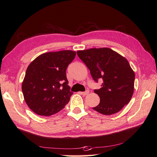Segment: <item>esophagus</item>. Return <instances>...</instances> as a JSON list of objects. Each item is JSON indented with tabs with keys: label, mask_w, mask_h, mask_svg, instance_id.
Listing matches in <instances>:
<instances>
[{
	"label": "esophagus",
	"mask_w": 157,
	"mask_h": 157,
	"mask_svg": "<svg viewBox=\"0 0 157 157\" xmlns=\"http://www.w3.org/2000/svg\"><path fill=\"white\" fill-rule=\"evenodd\" d=\"M88 93H89L88 90H86V91H85V92H79V94L82 95V96H86V95H87Z\"/></svg>",
	"instance_id": "1"
}]
</instances>
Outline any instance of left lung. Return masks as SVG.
I'll use <instances>...</instances> for the list:
<instances>
[{"label":"left lung","instance_id":"8db88e82","mask_svg":"<svg viewBox=\"0 0 157 157\" xmlns=\"http://www.w3.org/2000/svg\"><path fill=\"white\" fill-rule=\"evenodd\" d=\"M77 53L94 81L103 80L101 88L94 90L100 102L93 109L105 115L121 111L134 93L135 74L128 60L108 48L78 50Z\"/></svg>","mask_w":157,"mask_h":157}]
</instances>
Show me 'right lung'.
<instances>
[{
	"mask_svg": "<svg viewBox=\"0 0 157 157\" xmlns=\"http://www.w3.org/2000/svg\"><path fill=\"white\" fill-rule=\"evenodd\" d=\"M76 52L62 50L44 53L28 66L22 83V92L27 105L36 114L50 116L69 103L70 91L66 69Z\"/></svg>",
	"mask_w": 157,
	"mask_h": 157,
	"instance_id": "1",
	"label": "right lung"
}]
</instances>
